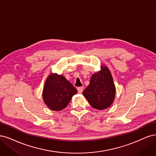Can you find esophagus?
<instances>
[{
    "mask_svg": "<svg viewBox=\"0 0 156 156\" xmlns=\"http://www.w3.org/2000/svg\"><path fill=\"white\" fill-rule=\"evenodd\" d=\"M78 89V91L79 93H82L83 92V87H79L77 88Z\"/></svg>",
    "mask_w": 156,
    "mask_h": 156,
    "instance_id": "1",
    "label": "esophagus"
}]
</instances>
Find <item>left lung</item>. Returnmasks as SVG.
Instances as JSON below:
<instances>
[{
	"label": "left lung",
	"instance_id": "8db88e82",
	"mask_svg": "<svg viewBox=\"0 0 156 156\" xmlns=\"http://www.w3.org/2000/svg\"><path fill=\"white\" fill-rule=\"evenodd\" d=\"M116 88L111 72L105 65L92 75L89 85L83 91V95L94 109L104 110L111 105L115 97Z\"/></svg>",
	"mask_w": 156,
	"mask_h": 156
}]
</instances>
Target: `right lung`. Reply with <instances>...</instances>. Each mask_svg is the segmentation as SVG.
I'll list each match as a JSON object with an SVG mask.
<instances>
[{
    "label": "right lung",
    "instance_id": "right-lung-1",
    "mask_svg": "<svg viewBox=\"0 0 156 156\" xmlns=\"http://www.w3.org/2000/svg\"><path fill=\"white\" fill-rule=\"evenodd\" d=\"M77 89L62 75L50 74L45 81L43 99L47 106L53 111H61L67 106Z\"/></svg>",
    "mask_w": 156,
    "mask_h": 156
}]
</instances>
